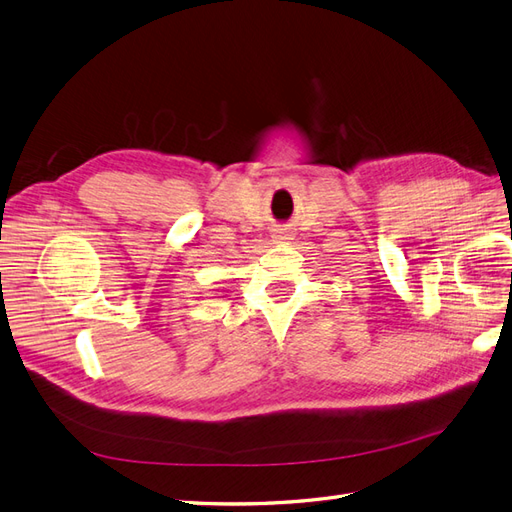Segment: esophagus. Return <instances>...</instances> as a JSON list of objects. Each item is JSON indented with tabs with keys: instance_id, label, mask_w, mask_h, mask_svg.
I'll use <instances>...</instances> for the list:
<instances>
[{
	"instance_id": "obj_1",
	"label": "esophagus",
	"mask_w": 512,
	"mask_h": 512,
	"mask_svg": "<svg viewBox=\"0 0 512 512\" xmlns=\"http://www.w3.org/2000/svg\"><path fill=\"white\" fill-rule=\"evenodd\" d=\"M286 239H290V235H288V232H286L284 228L273 232V241H286Z\"/></svg>"
}]
</instances>
